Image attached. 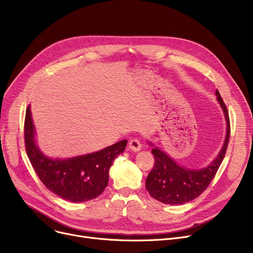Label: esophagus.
<instances>
[{
	"mask_svg": "<svg viewBox=\"0 0 253 253\" xmlns=\"http://www.w3.org/2000/svg\"><path fill=\"white\" fill-rule=\"evenodd\" d=\"M128 147L131 151L133 152H138L141 150V143L138 139H135V138H132L131 140H129V143H128Z\"/></svg>",
	"mask_w": 253,
	"mask_h": 253,
	"instance_id": "1",
	"label": "esophagus"
}]
</instances>
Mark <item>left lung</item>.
Wrapping results in <instances>:
<instances>
[{"instance_id":"left-lung-1","label":"left lung","mask_w":253,"mask_h":253,"mask_svg":"<svg viewBox=\"0 0 253 253\" xmlns=\"http://www.w3.org/2000/svg\"><path fill=\"white\" fill-rule=\"evenodd\" d=\"M227 122V135L217 157L207 167L202 169H189L178 165L173 159L155 147L152 154L155 165L145 180V188L156 200L164 204L179 205L190 202L200 196L214 178L223 160L230 139V118L218 90L215 91ZM151 145L153 143L150 142Z\"/></svg>"}]
</instances>
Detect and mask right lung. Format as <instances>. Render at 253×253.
<instances>
[{"label": "right lung", "instance_id": "obj_1", "mask_svg": "<svg viewBox=\"0 0 253 253\" xmlns=\"http://www.w3.org/2000/svg\"><path fill=\"white\" fill-rule=\"evenodd\" d=\"M31 108L26 109L24 142L30 161L45 187L70 202H86L98 197L109 182V170L127 140H121L101 151L69 159H51L37 147Z\"/></svg>", "mask_w": 253, "mask_h": 253}]
</instances>
